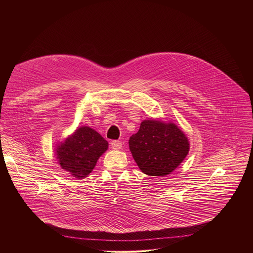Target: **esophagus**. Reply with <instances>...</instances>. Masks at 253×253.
Here are the masks:
<instances>
[{"mask_svg":"<svg viewBox=\"0 0 253 253\" xmlns=\"http://www.w3.org/2000/svg\"><path fill=\"white\" fill-rule=\"evenodd\" d=\"M111 147H112V149H114V150H119V149L122 148V143H121L120 141H117V140L112 141V142H111Z\"/></svg>","mask_w":253,"mask_h":253,"instance_id":"1","label":"esophagus"}]
</instances>
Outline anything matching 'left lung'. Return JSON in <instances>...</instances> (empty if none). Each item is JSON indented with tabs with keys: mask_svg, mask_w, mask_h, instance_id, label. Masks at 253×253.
<instances>
[{
	"mask_svg": "<svg viewBox=\"0 0 253 253\" xmlns=\"http://www.w3.org/2000/svg\"><path fill=\"white\" fill-rule=\"evenodd\" d=\"M129 149L144 174L163 177L183 162L190 144L175 123L148 119L142 121L138 132L130 137Z\"/></svg>",
	"mask_w": 253,
	"mask_h": 253,
	"instance_id": "obj_1",
	"label": "left lung"
}]
</instances>
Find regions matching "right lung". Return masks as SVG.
Wrapping results in <instances>:
<instances>
[{
    "label": "right lung",
    "instance_id": "add662e5",
    "mask_svg": "<svg viewBox=\"0 0 253 253\" xmlns=\"http://www.w3.org/2000/svg\"><path fill=\"white\" fill-rule=\"evenodd\" d=\"M108 142L88 126L78 127L64 141L56 144L55 156L58 164L76 179L87 177L98 159L108 149Z\"/></svg>",
    "mask_w": 253,
    "mask_h": 253
}]
</instances>
